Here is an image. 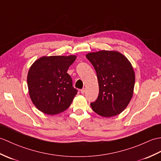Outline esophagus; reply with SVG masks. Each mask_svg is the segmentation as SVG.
Here are the masks:
<instances>
[{
    "label": "esophagus",
    "mask_w": 161,
    "mask_h": 161,
    "mask_svg": "<svg viewBox=\"0 0 161 161\" xmlns=\"http://www.w3.org/2000/svg\"><path fill=\"white\" fill-rule=\"evenodd\" d=\"M85 91H86V89L85 88H82L81 90V94H84V93H85Z\"/></svg>",
    "instance_id": "obj_1"
}]
</instances>
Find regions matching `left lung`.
<instances>
[{
  "label": "left lung",
  "instance_id": "obj_1",
  "mask_svg": "<svg viewBox=\"0 0 161 161\" xmlns=\"http://www.w3.org/2000/svg\"><path fill=\"white\" fill-rule=\"evenodd\" d=\"M86 57L94 66L99 83L98 97L91 103L92 110L103 117L120 114L131 100L135 75L131 63L114 51H100Z\"/></svg>",
  "mask_w": 161,
  "mask_h": 161
}]
</instances>
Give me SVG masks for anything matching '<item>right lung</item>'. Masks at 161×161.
Listing matches in <instances>:
<instances>
[{
  "label": "right lung",
  "mask_w": 161,
  "mask_h": 161,
  "mask_svg": "<svg viewBox=\"0 0 161 161\" xmlns=\"http://www.w3.org/2000/svg\"><path fill=\"white\" fill-rule=\"evenodd\" d=\"M75 55L44 56L33 64L27 75L29 93L33 103L44 114L54 115L66 110L77 90L67 73Z\"/></svg>",
  "instance_id": "right-lung-1"
}]
</instances>
